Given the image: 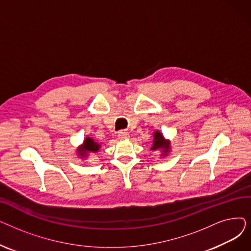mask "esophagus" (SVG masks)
Returning <instances> with one entry per match:
<instances>
[{
  "label": "esophagus",
  "instance_id": "esophagus-1",
  "mask_svg": "<svg viewBox=\"0 0 251 251\" xmlns=\"http://www.w3.org/2000/svg\"><path fill=\"white\" fill-rule=\"evenodd\" d=\"M118 138L121 139V140L127 139V138H129V133L126 132V131H124V130H121L120 132L118 133Z\"/></svg>",
  "mask_w": 251,
  "mask_h": 251
}]
</instances>
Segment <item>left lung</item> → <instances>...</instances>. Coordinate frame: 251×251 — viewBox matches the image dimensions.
<instances>
[{
	"label": "left lung",
	"mask_w": 251,
	"mask_h": 251,
	"mask_svg": "<svg viewBox=\"0 0 251 251\" xmlns=\"http://www.w3.org/2000/svg\"><path fill=\"white\" fill-rule=\"evenodd\" d=\"M151 151H160L161 157L167 156L171 151V141L164 137L160 130H155L152 133V146Z\"/></svg>",
	"instance_id": "8db88e82"
}]
</instances>
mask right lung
I'll return each mask as SVG.
<instances>
[{
    "label": "right lung",
    "instance_id": "add662e5",
    "mask_svg": "<svg viewBox=\"0 0 251 251\" xmlns=\"http://www.w3.org/2000/svg\"><path fill=\"white\" fill-rule=\"evenodd\" d=\"M101 148V144L95 141L94 138L89 136H86L82 142L81 146H79L76 149V153L78 157H80L81 160H86L87 157L90 155L89 153H95L98 152Z\"/></svg>",
    "mask_w": 251,
    "mask_h": 251
}]
</instances>
